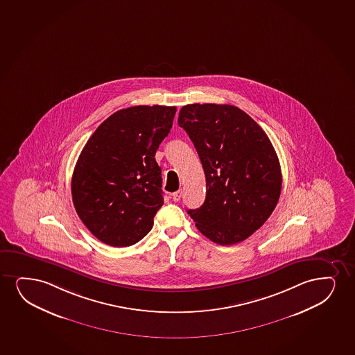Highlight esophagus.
I'll list each match as a JSON object with an SVG mask.
<instances>
[{
    "label": "esophagus",
    "instance_id": "1",
    "mask_svg": "<svg viewBox=\"0 0 355 355\" xmlns=\"http://www.w3.org/2000/svg\"><path fill=\"white\" fill-rule=\"evenodd\" d=\"M181 196H182V191H181V189H180V191H176V192L171 194V197H173V200H174V202H179L180 199H181Z\"/></svg>",
    "mask_w": 355,
    "mask_h": 355
}]
</instances>
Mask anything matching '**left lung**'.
<instances>
[{"mask_svg":"<svg viewBox=\"0 0 355 355\" xmlns=\"http://www.w3.org/2000/svg\"><path fill=\"white\" fill-rule=\"evenodd\" d=\"M179 126L193 141L207 179L205 202L189 215L214 243H241L279 202L282 174L272 144L250 115L229 104L184 105Z\"/></svg>","mask_w":355,"mask_h":355,"instance_id":"1","label":"left lung"}]
</instances>
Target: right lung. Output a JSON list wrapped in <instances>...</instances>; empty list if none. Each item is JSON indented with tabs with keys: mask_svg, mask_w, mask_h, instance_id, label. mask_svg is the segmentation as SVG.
Instances as JSON below:
<instances>
[{
	"mask_svg": "<svg viewBox=\"0 0 355 355\" xmlns=\"http://www.w3.org/2000/svg\"><path fill=\"white\" fill-rule=\"evenodd\" d=\"M175 112L163 105L122 109L87 140L73 171V204L99 241L130 246L153 228L164 202L155 155Z\"/></svg>",
	"mask_w": 355,
	"mask_h": 355,
	"instance_id": "1",
	"label": "right lung"
}]
</instances>
